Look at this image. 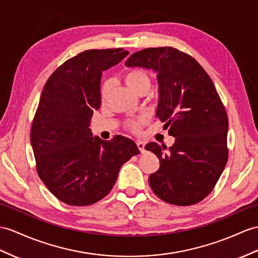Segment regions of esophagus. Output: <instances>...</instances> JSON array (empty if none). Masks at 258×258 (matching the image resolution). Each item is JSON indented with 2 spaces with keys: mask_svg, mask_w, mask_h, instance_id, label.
Here are the masks:
<instances>
[{
  "mask_svg": "<svg viewBox=\"0 0 258 258\" xmlns=\"http://www.w3.org/2000/svg\"><path fill=\"white\" fill-rule=\"evenodd\" d=\"M137 147H138V149L140 150L141 153L146 152V143H144V142H142V141H137Z\"/></svg>",
  "mask_w": 258,
  "mask_h": 258,
  "instance_id": "1",
  "label": "esophagus"
}]
</instances>
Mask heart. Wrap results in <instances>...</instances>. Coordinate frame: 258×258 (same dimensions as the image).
I'll return each instance as SVG.
<instances>
[{
  "label": "heart",
  "instance_id": "obj_1",
  "mask_svg": "<svg viewBox=\"0 0 258 258\" xmlns=\"http://www.w3.org/2000/svg\"><path fill=\"white\" fill-rule=\"evenodd\" d=\"M123 80L125 82V84L136 93H140L144 89H149L151 82L149 74L144 70H141V69H133V70L125 72L123 75ZM108 91L109 83L108 82H104L102 84V87H100V98H102V100H105L106 97H107ZM146 117L129 119V120L124 122V127L129 131H133V133H138V131L141 129L142 125L146 123Z\"/></svg>",
  "mask_w": 258,
  "mask_h": 258
}]
</instances>
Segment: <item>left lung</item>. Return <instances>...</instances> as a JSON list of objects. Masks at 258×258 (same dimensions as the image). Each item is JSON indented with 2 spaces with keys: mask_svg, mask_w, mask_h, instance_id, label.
<instances>
[{
  "mask_svg": "<svg viewBox=\"0 0 258 258\" xmlns=\"http://www.w3.org/2000/svg\"><path fill=\"white\" fill-rule=\"evenodd\" d=\"M127 67L158 72L160 100L156 117L165 122L175 142H150L161 161L149 183L163 202L191 206L215 188L229 158L228 115L212 80L196 59L173 47L147 48L135 52Z\"/></svg>",
  "mask_w": 258,
  "mask_h": 258,
  "instance_id": "obj_1",
  "label": "left lung"
}]
</instances>
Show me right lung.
<instances>
[{
	"label": "right lung",
	"mask_w": 258,
	"mask_h": 258,
	"mask_svg": "<svg viewBox=\"0 0 258 258\" xmlns=\"http://www.w3.org/2000/svg\"><path fill=\"white\" fill-rule=\"evenodd\" d=\"M129 54L123 49H91L67 60L50 75L30 128L38 176L60 202L90 206L114 187L120 167L140 153L122 136L93 138L91 119L100 107L103 71Z\"/></svg>",
	"instance_id": "1"
}]
</instances>
